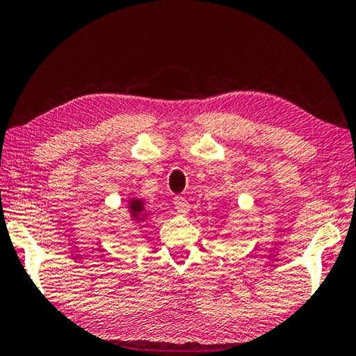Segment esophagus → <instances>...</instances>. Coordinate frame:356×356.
I'll return each instance as SVG.
<instances>
[{"label": "esophagus", "mask_w": 356, "mask_h": 356, "mask_svg": "<svg viewBox=\"0 0 356 356\" xmlns=\"http://www.w3.org/2000/svg\"><path fill=\"white\" fill-rule=\"evenodd\" d=\"M174 207H176V211L179 213H182V216L190 212V202L182 198V196H176V198H174Z\"/></svg>", "instance_id": "1"}]
</instances>
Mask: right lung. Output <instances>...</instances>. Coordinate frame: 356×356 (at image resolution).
I'll use <instances>...</instances> for the list:
<instances>
[{"mask_svg": "<svg viewBox=\"0 0 356 356\" xmlns=\"http://www.w3.org/2000/svg\"><path fill=\"white\" fill-rule=\"evenodd\" d=\"M128 212H129V220L133 223H140L147 218V207H145V202L140 198H131L128 200Z\"/></svg>", "mask_w": 356, "mask_h": 356, "instance_id": "obj_1", "label": "right lung"}]
</instances>
